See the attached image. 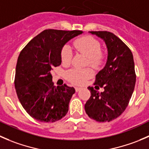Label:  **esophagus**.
Masks as SVG:
<instances>
[{
  "label": "esophagus",
  "mask_w": 149,
  "mask_h": 149,
  "mask_svg": "<svg viewBox=\"0 0 149 149\" xmlns=\"http://www.w3.org/2000/svg\"><path fill=\"white\" fill-rule=\"evenodd\" d=\"M80 90H81V88H79V87H76V88H75V91H76V92H79Z\"/></svg>",
  "instance_id": "obj_1"
}]
</instances>
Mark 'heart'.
<instances>
[{"label": "heart", "instance_id": "b5f03b06", "mask_svg": "<svg viewBox=\"0 0 149 149\" xmlns=\"http://www.w3.org/2000/svg\"><path fill=\"white\" fill-rule=\"evenodd\" d=\"M74 48L79 52L88 57V63L91 67L97 69L104 61V55L101 53V44L95 38L91 36H84L74 41ZM61 61L69 64L72 61V53L70 46L63 47L61 52ZM93 71L91 68L72 69L67 72V77L70 82L76 85H82L87 79L92 77Z\"/></svg>", "mask_w": 149, "mask_h": 149}]
</instances>
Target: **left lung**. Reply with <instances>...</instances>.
Listing matches in <instances>:
<instances>
[{"label": "left lung", "instance_id": "obj_1", "mask_svg": "<svg viewBox=\"0 0 149 149\" xmlns=\"http://www.w3.org/2000/svg\"><path fill=\"white\" fill-rule=\"evenodd\" d=\"M89 32L105 42L107 60L105 67L95 76L96 90L88 88L91 95L85 110L88 117L95 121L110 122L123 114L133 93L136 81L133 56L130 48L111 32ZM99 86L104 88V92L97 91Z\"/></svg>", "mask_w": 149, "mask_h": 149}]
</instances>
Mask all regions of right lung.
<instances>
[{"instance_id": "obj_1", "label": "right lung", "mask_w": 149, "mask_h": 149, "mask_svg": "<svg viewBox=\"0 0 149 149\" xmlns=\"http://www.w3.org/2000/svg\"><path fill=\"white\" fill-rule=\"evenodd\" d=\"M80 30L45 29L28 42L17 60L15 89L25 111L36 120L54 123L67 114L75 90L64 84L55 86L51 70L61 63V52Z\"/></svg>"}]
</instances>
